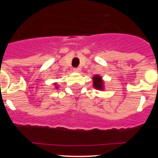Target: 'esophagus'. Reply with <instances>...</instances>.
Segmentation results:
<instances>
[{"instance_id":"obj_1","label":"esophagus","mask_w":158,"mask_h":158,"mask_svg":"<svg viewBox=\"0 0 158 158\" xmlns=\"http://www.w3.org/2000/svg\"><path fill=\"white\" fill-rule=\"evenodd\" d=\"M73 71L76 72V73H79V72L81 71V69H80V68H79V67L74 68V69H73Z\"/></svg>"}]
</instances>
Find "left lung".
Segmentation results:
<instances>
[{"instance_id": "8db88e82", "label": "left lung", "mask_w": 158, "mask_h": 158, "mask_svg": "<svg viewBox=\"0 0 158 158\" xmlns=\"http://www.w3.org/2000/svg\"><path fill=\"white\" fill-rule=\"evenodd\" d=\"M93 86L97 90H103L104 89V82L101 76L95 75L93 78Z\"/></svg>"}]
</instances>
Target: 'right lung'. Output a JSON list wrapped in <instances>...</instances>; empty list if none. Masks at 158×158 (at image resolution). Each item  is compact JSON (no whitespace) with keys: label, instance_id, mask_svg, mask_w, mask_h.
Returning <instances> with one entry per match:
<instances>
[{"label":"right lung","instance_id":"add662e5","mask_svg":"<svg viewBox=\"0 0 158 158\" xmlns=\"http://www.w3.org/2000/svg\"><path fill=\"white\" fill-rule=\"evenodd\" d=\"M55 85H56V83H55ZM56 88H57V87H56Z\"/></svg>","mask_w":158,"mask_h":158}]
</instances>
